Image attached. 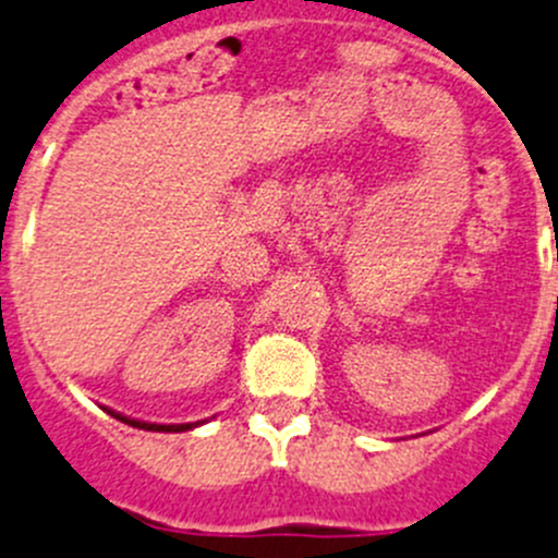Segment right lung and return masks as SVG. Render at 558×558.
Instances as JSON below:
<instances>
[{"label": "right lung", "instance_id": "1", "mask_svg": "<svg viewBox=\"0 0 558 558\" xmlns=\"http://www.w3.org/2000/svg\"><path fill=\"white\" fill-rule=\"evenodd\" d=\"M108 414L111 416H117V420H122L124 425H133V428H142V430H158V434H180V430H191V428H196L198 423H185V425H158V423H142V420H130V416H124V414H117V411H111V409H106Z\"/></svg>", "mask_w": 558, "mask_h": 558}]
</instances>
